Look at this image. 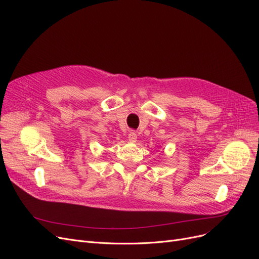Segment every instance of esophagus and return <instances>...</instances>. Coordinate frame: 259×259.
Here are the masks:
<instances>
[{
  "mask_svg": "<svg viewBox=\"0 0 259 259\" xmlns=\"http://www.w3.org/2000/svg\"><path fill=\"white\" fill-rule=\"evenodd\" d=\"M127 139H128V142H130V143H136V140H137V135H136V133H134V132H130V134H128Z\"/></svg>",
  "mask_w": 259,
  "mask_h": 259,
  "instance_id": "esophagus-1",
  "label": "esophagus"
}]
</instances>
